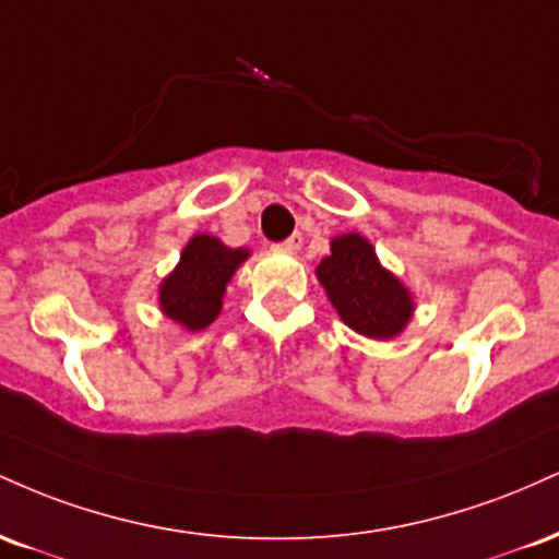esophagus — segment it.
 <instances>
[{"instance_id":"34e87169","label":"esophagus","mask_w":559,"mask_h":559,"mask_svg":"<svg viewBox=\"0 0 559 559\" xmlns=\"http://www.w3.org/2000/svg\"><path fill=\"white\" fill-rule=\"evenodd\" d=\"M281 249H284V252L297 254L301 249V234H292L286 241H281Z\"/></svg>"}]
</instances>
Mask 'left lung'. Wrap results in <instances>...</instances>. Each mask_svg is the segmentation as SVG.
I'll list each match as a JSON object with an SVG mask.
<instances>
[{"mask_svg":"<svg viewBox=\"0 0 559 559\" xmlns=\"http://www.w3.org/2000/svg\"><path fill=\"white\" fill-rule=\"evenodd\" d=\"M316 275L338 318L362 336L394 338L413 318V294L378 262L373 243L360 234L336 236Z\"/></svg>","mask_w":559,"mask_h":559,"instance_id":"obj_1","label":"left lung"}]
</instances>
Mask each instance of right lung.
Here are the masks:
<instances>
[{
  "instance_id": "right-lung-1",
  "label": "right lung",
  "mask_w": 559,
  "mask_h": 559,
  "mask_svg": "<svg viewBox=\"0 0 559 559\" xmlns=\"http://www.w3.org/2000/svg\"><path fill=\"white\" fill-rule=\"evenodd\" d=\"M249 249H230L210 234H197L183 247L181 262L159 284V310L186 331L207 329L223 310V294Z\"/></svg>"
}]
</instances>
